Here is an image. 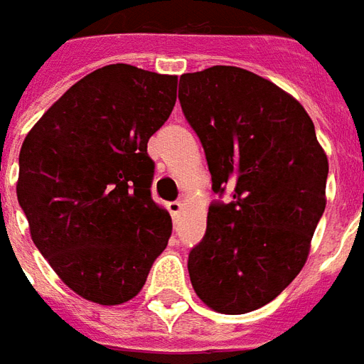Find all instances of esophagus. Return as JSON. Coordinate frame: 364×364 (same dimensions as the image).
Returning <instances> with one entry per match:
<instances>
[{"label":"esophagus","mask_w":364,"mask_h":364,"mask_svg":"<svg viewBox=\"0 0 364 364\" xmlns=\"http://www.w3.org/2000/svg\"><path fill=\"white\" fill-rule=\"evenodd\" d=\"M181 208H183L181 200H173V203L168 204L169 214H171V216H173V218H177V216H179V214H181Z\"/></svg>","instance_id":"34e87169"}]
</instances>
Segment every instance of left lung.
Returning <instances> with one entry per match:
<instances>
[{"instance_id":"obj_1","label":"left lung","mask_w":364,"mask_h":364,"mask_svg":"<svg viewBox=\"0 0 364 364\" xmlns=\"http://www.w3.org/2000/svg\"><path fill=\"white\" fill-rule=\"evenodd\" d=\"M185 119L200 139L214 200L203 241L189 252L198 297L222 314L276 299L305 266L326 208L328 158L297 100L239 67L179 79Z\"/></svg>"}]
</instances>
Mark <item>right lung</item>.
Returning a JSON list of instances; mask_svg holds the SVG:
<instances>
[{"label":"right lung","mask_w":364,"mask_h":364,"mask_svg":"<svg viewBox=\"0 0 364 364\" xmlns=\"http://www.w3.org/2000/svg\"><path fill=\"white\" fill-rule=\"evenodd\" d=\"M175 98L173 75L106 65L73 85L24 139L17 198L32 241L86 301L133 299L168 247L171 218L152 200L146 148Z\"/></svg>","instance_id":"1"}]
</instances>
